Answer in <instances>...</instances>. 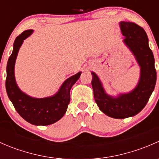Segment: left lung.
Returning a JSON list of instances; mask_svg holds the SVG:
<instances>
[{"instance_id":"left-lung-1","label":"left lung","mask_w":159,"mask_h":159,"mask_svg":"<svg viewBox=\"0 0 159 159\" xmlns=\"http://www.w3.org/2000/svg\"><path fill=\"white\" fill-rule=\"evenodd\" d=\"M124 42L135 57L141 68L137 86L131 92L114 98L105 93L101 81L95 73L92 74L94 97L98 106L108 116L118 119L134 116L148 102L156 84V70L153 53L148 46L146 32L142 27L132 22L120 23Z\"/></svg>"}]
</instances>
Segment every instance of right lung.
Returning <instances> with one entry per match:
<instances>
[{"mask_svg": "<svg viewBox=\"0 0 159 159\" xmlns=\"http://www.w3.org/2000/svg\"><path fill=\"white\" fill-rule=\"evenodd\" d=\"M32 32V30H25L14 41L12 54L7 65L6 90L14 108L25 121L34 125H48L60 120L65 114L70 102V90L80 78L81 72L68 78L58 91L51 97L35 98L22 92L15 81L14 65L24 40Z\"/></svg>", "mask_w": 159, "mask_h": 159, "instance_id": "obj_1", "label": "right lung"}]
</instances>
